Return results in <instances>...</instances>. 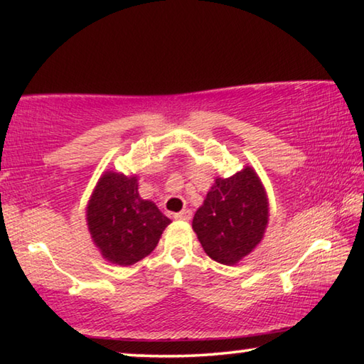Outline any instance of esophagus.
Listing matches in <instances>:
<instances>
[{
  "instance_id": "esophagus-1",
  "label": "esophagus",
  "mask_w": 364,
  "mask_h": 364,
  "mask_svg": "<svg viewBox=\"0 0 364 364\" xmlns=\"http://www.w3.org/2000/svg\"><path fill=\"white\" fill-rule=\"evenodd\" d=\"M173 217L176 218V220H183V221H189L191 218H193V212L189 210V208H184V210H181V212H178V213H175Z\"/></svg>"
}]
</instances>
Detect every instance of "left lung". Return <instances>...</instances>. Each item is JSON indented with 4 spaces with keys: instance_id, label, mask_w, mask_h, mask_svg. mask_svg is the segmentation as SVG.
I'll use <instances>...</instances> for the list:
<instances>
[{
    "instance_id": "1",
    "label": "left lung",
    "mask_w": 364,
    "mask_h": 364,
    "mask_svg": "<svg viewBox=\"0 0 364 364\" xmlns=\"http://www.w3.org/2000/svg\"><path fill=\"white\" fill-rule=\"evenodd\" d=\"M268 223V199L254 170L217 178L193 220V230L215 262L234 264L262 241Z\"/></svg>"
}]
</instances>
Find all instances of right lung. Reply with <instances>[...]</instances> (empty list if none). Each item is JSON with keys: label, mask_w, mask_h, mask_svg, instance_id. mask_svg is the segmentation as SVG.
<instances>
[{"label": "right lung", "mask_w": 364, "mask_h": 364, "mask_svg": "<svg viewBox=\"0 0 364 364\" xmlns=\"http://www.w3.org/2000/svg\"><path fill=\"white\" fill-rule=\"evenodd\" d=\"M86 220L102 257L122 267L149 255L171 223L154 202L141 199L136 176L115 171H107L97 183Z\"/></svg>", "instance_id": "right-lung-1"}]
</instances>
